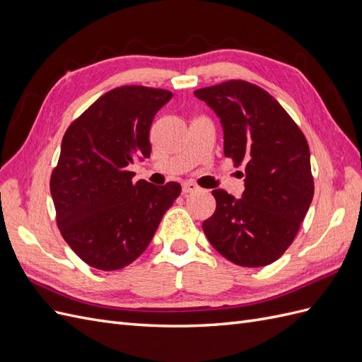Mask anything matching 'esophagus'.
I'll return each instance as SVG.
<instances>
[{
	"label": "esophagus",
	"instance_id": "1",
	"mask_svg": "<svg viewBox=\"0 0 362 362\" xmlns=\"http://www.w3.org/2000/svg\"><path fill=\"white\" fill-rule=\"evenodd\" d=\"M198 189H199L198 185H196V184L192 182V181H185V182L182 184V193H193V192H196Z\"/></svg>",
	"mask_w": 362,
	"mask_h": 362
}]
</instances>
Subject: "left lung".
Wrapping results in <instances>:
<instances>
[{"instance_id":"left-lung-1","label":"left lung","mask_w":362,"mask_h":362,"mask_svg":"<svg viewBox=\"0 0 362 362\" xmlns=\"http://www.w3.org/2000/svg\"><path fill=\"white\" fill-rule=\"evenodd\" d=\"M221 117L225 157L245 166L242 198L213 190L208 242L242 267L276 261L298 234L314 196L310 146L282 105L261 87L229 80L194 90Z\"/></svg>"}]
</instances>
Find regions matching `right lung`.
Here are the masks:
<instances>
[{"instance_id": "add662e5", "label": "right lung", "mask_w": 362, "mask_h": 362, "mask_svg": "<svg viewBox=\"0 0 362 362\" xmlns=\"http://www.w3.org/2000/svg\"><path fill=\"white\" fill-rule=\"evenodd\" d=\"M172 92L122 86L76 117L51 173L56 221L71 249L98 270H119L144 254L173 201L178 182H133L127 170L149 158V129Z\"/></svg>"}]
</instances>
